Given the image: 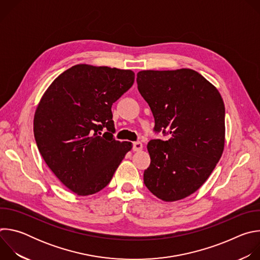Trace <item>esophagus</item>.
<instances>
[{
  "mask_svg": "<svg viewBox=\"0 0 260 260\" xmlns=\"http://www.w3.org/2000/svg\"><path fill=\"white\" fill-rule=\"evenodd\" d=\"M143 149V144L141 142H135L133 145L134 151H141Z\"/></svg>",
  "mask_w": 260,
  "mask_h": 260,
  "instance_id": "1",
  "label": "esophagus"
}]
</instances>
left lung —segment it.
<instances>
[{
    "label": "left lung",
    "mask_w": 260,
    "mask_h": 260,
    "mask_svg": "<svg viewBox=\"0 0 260 260\" xmlns=\"http://www.w3.org/2000/svg\"><path fill=\"white\" fill-rule=\"evenodd\" d=\"M138 89L149 105L155 132L168 141L147 145L151 162L146 187L165 202L196 192L207 181L224 149L225 108L218 89L191 69L140 71Z\"/></svg>",
    "instance_id": "left-lung-1"
}]
</instances>
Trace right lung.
Returning <instances> with one entry per match:
<instances>
[{"label":"right lung","mask_w":260,"mask_h":260,"mask_svg":"<svg viewBox=\"0 0 260 260\" xmlns=\"http://www.w3.org/2000/svg\"><path fill=\"white\" fill-rule=\"evenodd\" d=\"M135 81V73L80 63L53 80L37 106L34 135L57 179L77 196H90L112 179L131 142L113 138L112 107ZM108 131L101 135L103 128Z\"/></svg>","instance_id":"1"}]
</instances>
